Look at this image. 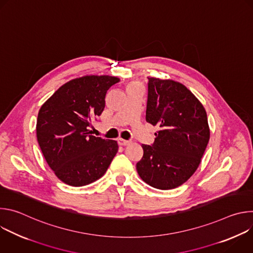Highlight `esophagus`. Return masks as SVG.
I'll use <instances>...</instances> for the list:
<instances>
[{
	"instance_id": "esophagus-1",
	"label": "esophagus",
	"mask_w": 253,
	"mask_h": 253,
	"mask_svg": "<svg viewBox=\"0 0 253 253\" xmlns=\"http://www.w3.org/2000/svg\"><path fill=\"white\" fill-rule=\"evenodd\" d=\"M117 141H118V144H119L120 146H127V145H129V144L131 143V141L124 140V139H121V138H119Z\"/></svg>"
}]
</instances>
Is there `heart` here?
Returning a JSON list of instances; mask_svg holds the SVG:
<instances>
[{
	"mask_svg": "<svg viewBox=\"0 0 253 253\" xmlns=\"http://www.w3.org/2000/svg\"><path fill=\"white\" fill-rule=\"evenodd\" d=\"M133 85H137V84H133Z\"/></svg>",
	"mask_w": 253,
	"mask_h": 253,
	"instance_id": "heart-1",
	"label": "heart"
}]
</instances>
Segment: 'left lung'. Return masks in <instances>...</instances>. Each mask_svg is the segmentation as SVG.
Instances as JSON below:
<instances>
[{
  "mask_svg": "<svg viewBox=\"0 0 253 253\" xmlns=\"http://www.w3.org/2000/svg\"><path fill=\"white\" fill-rule=\"evenodd\" d=\"M146 121L160 129L152 145L142 144L139 176L161 190L182 185L198 168L209 141L204 107L184 85L148 77Z\"/></svg>",
  "mask_w": 253,
  "mask_h": 253,
  "instance_id": "left-lung-1",
  "label": "left lung"
}]
</instances>
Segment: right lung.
Instances as JSON below:
<instances>
[{
  "label": "right lung",
  "mask_w": 253,
  "mask_h": 253,
  "mask_svg": "<svg viewBox=\"0 0 253 253\" xmlns=\"http://www.w3.org/2000/svg\"><path fill=\"white\" fill-rule=\"evenodd\" d=\"M120 81L112 76H84L61 86L41 107L37 139L56 176L71 186L101 178L118 151L115 140L92 135V122L105 108L106 94Z\"/></svg>",
  "instance_id": "add662e5"
}]
</instances>
